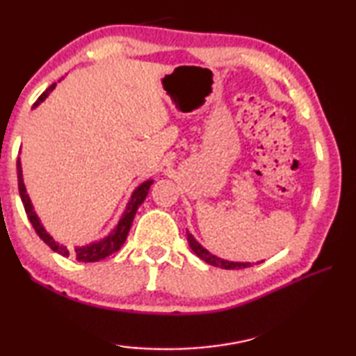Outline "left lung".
Here are the masks:
<instances>
[{
  "mask_svg": "<svg viewBox=\"0 0 356 356\" xmlns=\"http://www.w3.org/2000/svg\"><path fill=\"white\" fill-rule=\"evenodd\" d=\"M186 238H188V243H190V248L193 250L195 254L202 259L204 262H207L210 265H213V267H220V268H225V270H238V268H248L252 267V264L254 262H234V261H226V259H221L218 256H215L210 252L209 250L204 248V246L197 242V240L191 236V234L186 231ZM262 261H259L256 264H261Z\"/></svg>",
  "mask_w": 356,
  "mask_h": 356,
  "instance_id": "8db88e82",
  "label": "left lung"
}]
</instances>
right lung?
I'll return each mask as SVG.
<instances>
[{
    "label": "right lung",
    "mask_w": 356,
    "mask_h": 356,
    "mask_svg": "<svg viewBox=\"0 0 356 356\" xmlns=\"http://www.w3.org/2000/svg\"><path fill=\"white\" fill-rule=\"evenodd\" d=\"M55 88H56V83H53L51 86L48 88L47 91L42 94L38 100H35V104L33 105V108H38L42 104V102H44L48 97V95H50V92ZM17 177H19V191H20L22 202H23V206H25V212L28 215L29 221H31L33 227L35 229V232H38V236L42 240H44V242L48 246H50L53 251L58 252V254H61L64 257L75 256L78 262H97V261H102V259H106L108 256H111L113 252H116V251L120 250V246L124 245L125 238H127V236H129V231L131 227V222H134L135 215L138 212V207H140L141 204L144 202V200H146L150 185L154 184V179H149V180H144L143 184L136 186L134 193H131L130 200L127 202V206H125L122 215H120L118 225L114 226L113 231L108 232L104 238L95 240V242L86 243V245H78V246H75L74 250H72V248L69 250L67 246L59 243L58 240H55L50 236V232H48L45 226L42 225L38 212L34 210L31 197H29L25 182H23V171H22L20 156L17 159Z\"/></svg>",
    "instance_id": "right-lung-1"
}]
</instances>
